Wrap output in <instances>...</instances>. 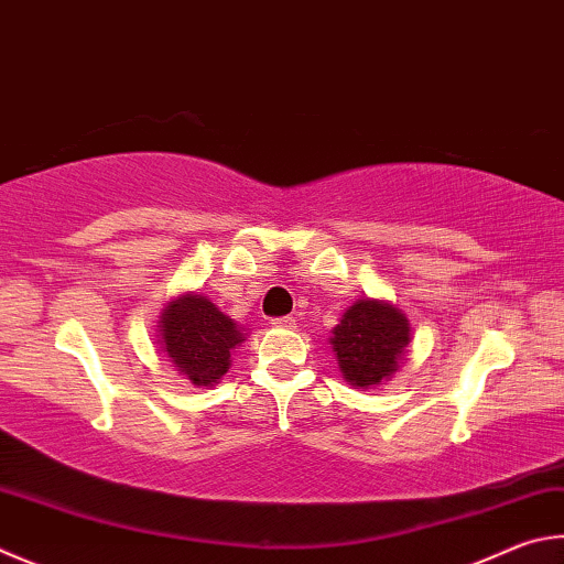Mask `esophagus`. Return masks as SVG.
Instances as JSON below:
<instances>
[{"instance_id":"obj_1","label":"esophagus","mask_w":564,"mask_h":564,"mask_svg":"<svg viewBox=\"0 0 564 564\" xmlns=\"http://www.w3.org/2000/svg\"><path fill=\"white\" fill-rule=\"evenodd\" d=\"M273 325L275 327H289V330H291V327H295V321H293V317H289V315H281V317H275Z\"/></svg>"}]
</instances>
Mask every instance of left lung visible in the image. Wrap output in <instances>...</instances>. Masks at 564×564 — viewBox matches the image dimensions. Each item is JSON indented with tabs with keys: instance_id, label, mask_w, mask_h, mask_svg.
<instances>
[{
	"instance_id": "left-lung-1",
	"label": "left lung",
	"mask_w": 564,
	"mask_h": 564,
	"mask_svg": "<svg viewBox=\"0 0 564 564\" xmlns=\"http://www.w3.org/2000/svg\"><path fill=\"white\" fill-rule=\"evenodd\" d=\"M340 372L352 387L380 384L409 345V321L389 303L357 301L330 337Z\"/></svg>"
}]
</instances>
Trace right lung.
<instances>
[{
	"label": "right lung",
	"mask_w": 564,
	"mask_h": 564,
	"mask_svg": "<svg viewBox=\"0 0 564 564\" xmlns=\"http://www.w3.org/2000/svg\"><path fill=\"white\" fill-rule=\"evenodd\" d=\"M241 330L204 295H182L162 315V345L177 370L194 384L209 387L229 370Z\"/></svg>",
	"instance_id": "obj_1"
}]
</instances>
